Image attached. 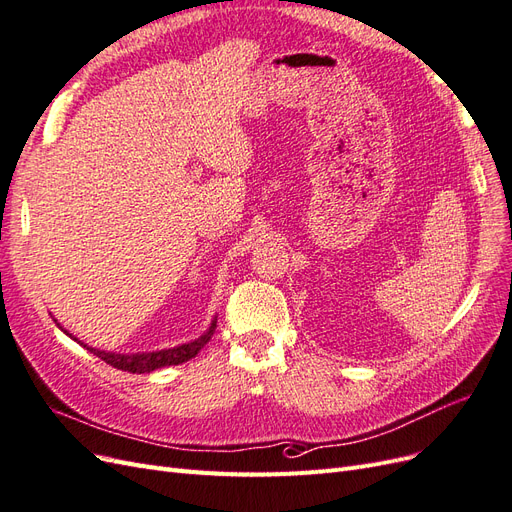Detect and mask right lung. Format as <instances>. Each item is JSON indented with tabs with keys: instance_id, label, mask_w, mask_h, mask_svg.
<instances>
[{
	"instance_id": "1",
	"label": "right lung",
	"mask_w": 512,
	"mask_h": 512,
	"mask_svg": "<svg viewBox=\"0 0 512 512\" xmlns=\"http://www.w3.org/2000/svg\"><path fill=\"white\" fill-rule=\"evenodd\" d=\"M215 322H218V318H213L211 324H209V329L200 337L192 339V342H188V344H181V346H175V348H166V350H156V352H134V354L132 352L121 354V352H108V350L91 348V346L79 342V339H76L72 333H68L64 327H59V322H57V327L64 331L68 337H72L74 342H79L83 348H87L89 352H94L98 359H102L104 363L113 365V367H117L121 371H130V374H149V371H153V369H160V367H166V365H179V363H185V361L194 359V356L205 348V344L209 342L211 335L215 333V327H218V324H215Z\"/></svg>"
}]
</instances>
